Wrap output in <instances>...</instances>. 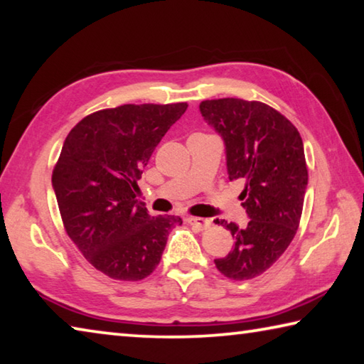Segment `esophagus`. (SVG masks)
<instances>
[{
	"mask_svg": "<svg viewBox=\"0 0 364 364\" xmlns=\"http://www.w3.org/2000/svg\"><path fill=\"white\" fill-rule=\"evenodd\" d=\"M188 223H189L191 226H196L197 230H199V231H204V230H207V228H210L212 221H210V220H207V218L189 217V218H188Z\"/></svg>",
	"mask_w": 364,
	"mask_h": 364,
	"instance_id": "esophagus-1",
	"label": "esophagus"
}]
</instances>
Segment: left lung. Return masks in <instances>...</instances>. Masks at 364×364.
<instances>
[{"label":"left lung","instance_id":"left-lung-1","mask_svg":"<svg viewBox=\"0 0 364 364\" xmlns=\"http://www.w3.org/2000/svg\"><path fill=\"white\" fill-rule=\"evenodd\" d=\"M200 114L225 141L230 180H244L249 223L217 220L230 230L232 250L215 260L232 281L254 279L284 254L299 230L308 170L300 133L278 110L260 101L223 97L200 102Z\"/></svg>","mask_w":364,"mask_h":364}]
</instances>
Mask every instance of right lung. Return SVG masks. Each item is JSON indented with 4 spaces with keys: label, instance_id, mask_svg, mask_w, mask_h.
I'll use <instances>...</instances> for the list:
<instances>
[{
    "label": "right lung",
    "instance_id": "add662e5",
    "mask_svg": "<svg viewBox=\"0 0 364 364\" xmlns=\"http://www.w3.org/2000/svg\"><path fill=\"white\" fill-rule=\"evenodd\" d=\"M186 102L123 104L80 120L64 141L53 188L69 237L109 278L139 281L157 268L175 215L151 217L136 199L156 146Z\"/></svg>",
    "mask_w": 364,
    "mask_h": 364
}]
</instances>
